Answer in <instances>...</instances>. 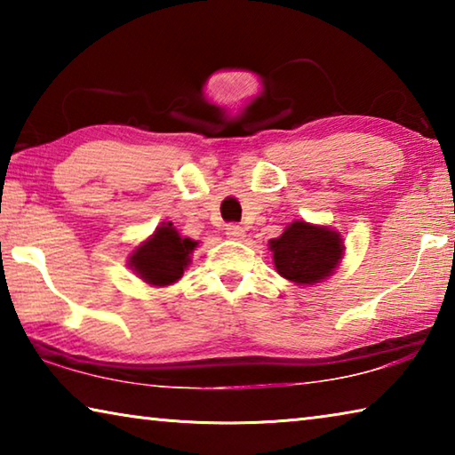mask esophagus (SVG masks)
Listing matches in <instances>:
<instances>
[{"label":"esophagus","mask_w":455,"mask_h":455,"mask_svg":"<svg viewBox=\"0 0 455 455\" xmlns=\"http://www.w3.org/2000/svg\"><path fill=\"white\" fill-rule=\"evenodd\" d=\"M227 236L235 238V241H241V238H244V228L241 225H228L227 227Z\"/></svg>","instance_id":"1"}]
</instances>
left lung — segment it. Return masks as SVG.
Masks as SVG:
<instances>
[{"label": "left lung", "instance_id": "obj_1", "mask_svg": "<svg viewBox=\"0 0 455 455\" xmlns=\"http://www.w3.org/2000/svg\"><path fill=\"white\" fill-rule=\"evenodd\" d=\"M276 273L297 284H315L333 275L343 259V238L337 230L295 220L268 243Z\"/></svg>", "mask_w": 455, "mask_h": 455}]
</instances>
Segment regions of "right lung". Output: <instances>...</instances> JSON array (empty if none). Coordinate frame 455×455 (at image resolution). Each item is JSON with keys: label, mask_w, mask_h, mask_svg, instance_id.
<instances>
[{"label": "right lung", "mask_w": 455, "mask_h": 455, "mask_svg": "<svg viewBox=\"0 0 455 455\" xmlns=\"http://www.w3.org/2000/svg\"><path fill=\"white\" fill-rule=\"evenodd\" d=\"M196 244L188 236H180L172 222H163L148 241L136 246L128 265L144 283L152 287H166L180 279Z\"/></svg>", "instance_id": "obj_1"}]
</instances>
